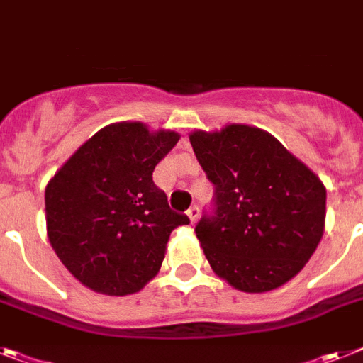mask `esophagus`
Instances as JSON below:
<instances>
[{
	"instance_id": "34e87169",
	"label": "esophagus",
	"mask_w": 363,
	"mask_h": 363,
	"mask_svg": "<svg viewBox=\"0 0 363 363\" xmlns=\"http://www.w3.org/2000/svg\"><path fill=\"white\" fill-rule=\"evenodd\" d=\"M188 218H190L191 225L196 223L197 218H199V206H191V208L188 210Z\"/></svg>"
}]
</instances>
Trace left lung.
<instances>
[{
	"label": "left lung",
	"instance_id": "obj_1",
	"mask_svg": "<svg viewBox=\"0 0 363 363\" xmlns=\"http://www.w3.org/2000/svg\"><path fill=\"white\" fill-rule=\"evenodd\" d=\"M197 160L216 186V212L196 227L219 279L264 294L294 279L325 233L327 188L267 130L228 123L190 133Z\"/></svg>",
	"mask_w": 363,
	"mask_h": 363
}]
</instances>
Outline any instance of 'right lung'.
<instances>
[{
    "instance_id": "right-lung-1",
    "label": "right lung",
    "mask_w": 363,
    "mask_h": 363,
    "mask_svg": "<svg viewBox=\"0 0 363 363\" xmlns=\"http://www.w3.org/2000/svg\"><path fill=\"white\" fill-rule=\"evenodd\" d=\"M181 135L149 130L142 121L99 129L60 166L45 186V227L66 269L90 290L136 294L153 280L177 214L153 172Z\"/></svg>"
}]
</instances>
